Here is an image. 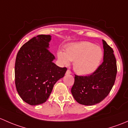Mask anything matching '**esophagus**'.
<instances>
[{"mask_svg":"<svg viewBox=\"0 0 128 128\" xmlns=\"http://www.w3.org/2000/svg\"><path fill=\"white\" fill-rule=\"evenodd\" d=\"M71 73H72V72H71V71L69 70H68L66 71V74H69Z\"/></svg>","mask_w":128,"mask_h":128,"instance_id":"obj_1","label":"esophagus"}]
</instances>
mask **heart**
I'll use <instances>...</instances> for the list:
<instances>
[{
    "mask_svg": "<svg viewBox=\"0 0 128 128\" xmlns=\"http://www.w3.org/2000/svg\"><path fill=\"white\" fill-rule=\"evenodd\" d=\"M104 52L100 47L89 42H80L68 45L65 51L59 49L57 58L61 65H69L73 62V68L79 74L94 73L100 64Z\"/></svg>",
    "mask_w": 128,
    "mask_h": 128,
    "instance_id": "b5f03b06",
    "label": "heart"
}]
</instances>
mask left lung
<instances>
[{
    "label": "left lung",
    "instance_id": "left-lung-1",
    "mask_svg": "<svg viewBox=\"0 0 128 128\" xmlns=\"http://www.w3.org/2000/svg\"><path fill=\"white\" fill-rule=\"evenodd\" d=\"M104 62L89 76L75 75L72 94L76 102L84 105L100 103L110 93L117 73L116 60L111 47L102 40Z\"/></svg>",
    "mask_w": 128,
    "mask_h": 128
}]
</instances>
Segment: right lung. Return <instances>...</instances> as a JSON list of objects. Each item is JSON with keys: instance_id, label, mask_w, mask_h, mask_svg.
I'll return each mask as SVG.
<instances>
[{"instance_id": "obj_1", "label": "right lung", "mask_w": 128, "mask_h": 128, "mask_svg": "<svg viewBox=\"0 0 128 128\" xmlns=\"http://www.w3.org/2000/svg\"><path fill=\"white\" fill-rule=\"evenodd\" d=\"M50 35H38L26 42L17 54L15 86L23 101L31 105L46 102L54 86L64 76L67 68L58 66L48 50Z\"/></svg>"}]
</instances>
